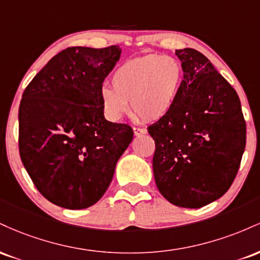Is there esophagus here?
Instances as JSON below:
<instances>
[{
	"instance_id": "1",
	"label": "esophagus",
	"mask_w": 260,
	"mask_h": 260,
	"mask_svg": "<svg viewBox=\"0 0 260 260\" xmlns=\"http://www.w3.org/2000/svg\"><path fill=\"white\" fill-rule=\"evenodd\" d=\"M133 132H134V136H142V134L147 133V129L140 127H133Z\"/></svg>"
}]
</instances>
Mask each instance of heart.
<instances>
[{
  "label": "heart",
  "instance_id": "1",
  "mask_svg": "<svg viewBox=\"0 0 260 260\" xmlns=\"http://www.w3.org/2000/svg\"><path fill=\"white\" fill-rule=\"evenodd\" d=\"M182 83V67L170 56L147 55L123 62L101 86L99 98L110 121H120L128 109L145 121H157L171 111Z\"/></svg>",
  "mask_w": 260,
  "mask_h": 260
}]
</instances>
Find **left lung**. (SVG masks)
Segmentation results:
<instances>
[{
	"instance_id": "left-lung-1",
	"label": "left lung",
	"mask_w": 260,
	"mask_h": 260,
	"mask_svg": "<svg viewBox=\"0 0 260 260\" xmlns=\"http://www.w3.org/2000/svg\"><path fill=\"white\" fill-rule=\"evenodd\" d=\"M183 80L171 111L148 127L154 177L170 203L197 209L231 187L246 148L237 92L203 53L176 50Z\"/></svg>"
}]
</instances>
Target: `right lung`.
I'll list each match as a JSON object with an SVG mask.
<instances>
[{
    "instance_id": "add662e5",
    "label": "right lung",
    "mask_w": 260,
    "mask_h": 260,
    "mask_svg": "<svg viewBox=\"0 0 260 260\" xmlns=\"http://www.w3.org/2000/svg\"><path fill=\"white\" fill-rule=\"evenodd\" d=\"M120 55L117 45L67 47L23 92L20 159L37 189L58 207L77 210L99 201L132 142V127L106 121L99 98Z\"/></svg>"
}]
</instances>
